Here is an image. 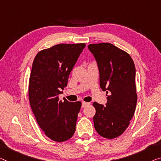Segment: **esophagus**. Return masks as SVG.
Returning a JSON list of instances; mask_svg holds the SVG:
<instances>
[{
	"mask_svg": "<svg viewBox=\"0 0 161 161\" xmlns=\"http://www.w3.org/2000/svg\"><path fill=\"white\" fill-rule=\"evenodd\" d=\"M89 104H90V103H89V102H85V101H83V102H82V107L83 108L86 107V106H88Z\"/></svg>",
	"mask_w": 161,
	"mask_h": 161,
	"instance_id": "obj_1",
	"label": "esophagus"
}]
</instances>
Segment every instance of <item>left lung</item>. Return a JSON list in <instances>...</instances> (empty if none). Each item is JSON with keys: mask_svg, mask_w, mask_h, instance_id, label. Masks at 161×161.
<instances>
[{"mask_svg": "<svg viewBox=\"0 0 161 161\" xmlns=\"http://www.w3.org/2000/svg\"><path fill=\"white\" fill-rule=\"evenodd\" d=\"M88 47L97 62L100 87L109 93L106 106L93 103L94 127L101 137L114 139L125 132L135 114L137 100L135 64L129 54L112 44H91Z\"/></svg>", "mask_w": 161, "mask_h": 161, "instance_id": "left-lung-1", "label": "left lung"}]
</instances>
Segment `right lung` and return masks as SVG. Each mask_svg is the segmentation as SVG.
<instances>
[{
	"instance_id": "add662e5",
	"label": "right lung",
	"mask_w": 161,
	"mask_h": 161,
	"mask_svg": "<svg viewBox=\"0 0 161 161\" xmlns=\"http://www.w3.org/2000/svg\"><path fill=\"white\" fill-rule=\"evenodd\" d=\"M85 43L59 44L39 51L32 64L29 99L36 120L47 137L64 142L75 131L80 101L59 100Z\"/></svg>"
}]
</instances>
